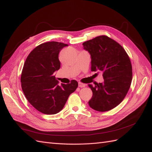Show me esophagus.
Here are the masks:
<instances>
[{
	"instance_id": "esophagus-1",
	"label": "esophagus",
	"mask_w": 152,
	"mask_h": 152,
	"mask_svg": "<svg viewBox=\"0 0 152 152\" xmlns=\"http://www.w3.org/2000/svg\"><path fill=\"white\" fill-rule=\"evenodd\" d=\"M78 86L80 87H85L86 86V84H84V83H82V82H78Z\"/></svg>"
}]
</instances>
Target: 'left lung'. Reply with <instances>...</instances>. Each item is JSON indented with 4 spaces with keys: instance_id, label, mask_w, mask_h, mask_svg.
<instances>
[{
    "instance_id": "obj_1",
    "label": "left lung",
    "mask_w": 152,
    "mask_h": 152,
    "mask_svg": "<svg viewBox=\"0 0 152 152\" xmlns=\"http://www.w3.org/2000/svg\"><path fill=\"white\" fill-rule=\"evenodd\" d=\"M91 57V71L103 72L104 82L89 84L93 96L89 106L104 112L117 106L131 86L132 66L122 46L106 36H100L82 44Z\"/></svg>"
}]
</instances>
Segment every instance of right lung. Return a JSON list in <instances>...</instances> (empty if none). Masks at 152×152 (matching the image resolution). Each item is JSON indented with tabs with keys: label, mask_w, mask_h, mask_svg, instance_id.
I'll list each match as a JSON object with an SVG mask.
<instances>
[{
	"label": "right lung",
	"mask_w": 152,
	"mask_h": 152,
	"mask_svg": "<svg viewBox=\"0 0 152 152\" xmlns=\"http://www.w3.org/2000/svg\"><path fill=\"white\" fill-rule=\"evenodd\" d=\"M66 46L56 41L42 43L30 53L24 64L20 77L23 93L34 107L46 115L62 110L78 86L76 80L59 85L54 75L61 66L59 53Z\"/></svg>",
	"instance_id": "right-lung-1"
}]
</instances>
